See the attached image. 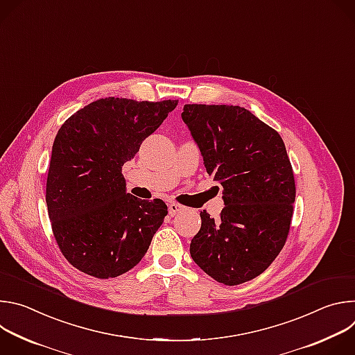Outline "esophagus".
<instances>
[{
    "instance_id": "1",
    "label": "esophagus",
    "mask_w": 355,
    "mask_h": 355,
    "mask_svg": "<svg viewBox=\"0 0 355 355\" xmlns=\"http://www.w3.org/2000/svg\"><path fill=\"white\" fill-rule=\"evenodd\" d=\"M181 211H184L182 205L175 204V202H170V204H168V214H170V216H174L178 212H181Z\"/></svg>"
}]
</instances>
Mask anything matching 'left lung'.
Returning <instances> with one entry per match:
<instances>
[{"instance_id": "left-lung-1", "label": "left lung", "mask_w": 355, "mask_h": 355, "mask_svg": "<svg viewBox=\"0 0 355 355\" xmlns=\"http://www.w3.org/2000/svg\"><path fill=\"white\" fill-rule=\"evenodd\" d=\"M181 116L225 202L218 219L200 212L191 257L220 284L247 282L271 266L289 233L296 189L284 140L241 107L188 104Z\"/></svg>"}]
</instances>
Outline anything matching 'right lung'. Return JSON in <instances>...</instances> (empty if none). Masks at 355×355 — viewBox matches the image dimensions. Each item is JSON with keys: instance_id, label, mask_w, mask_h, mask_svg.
Instances as JSON below:
<instances>
[{"instance_id": "obj_1", "label": "right lung", "mask_w": 355, "mask_h": 355, "mask_svg": "<svg viewBox=\"0 0 355 355\" xmlns=\"http://www.w3.org/2000/svg\"><path fill=\"white\" fill-rule=\"evenodd\" d=\"M101 98L59 129L50 159L46 204L58 245L84 274L108 279L132 270L146 254L167 205L126 192L122 166L177 107Z\"/></svg>"}]
</instances>
